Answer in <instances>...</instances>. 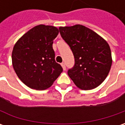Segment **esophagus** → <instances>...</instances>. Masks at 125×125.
I'll return each instance as SVG.
<instances>
[{
  "instance_id": "obj_1",
  "label": "esophagus",
  "mask_w": 125,
  "mask_h": 125,
  "mask_svg": "<svg viewBox=\"0 0 125 125\" xmlns=\"http://www.w3.org/2000/svg\"><path fill=\"white\" fill-rule=\"evenodd\" d=\"M61 66H62V67L63 70H66V67H65V63H64V62L61 63Z\"/></svg>"
}]
</instances>
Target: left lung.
I'll use <instances>...</instances> for the list:
<instances>
[{
	"mask_svg": "<svg viewBox=\"0 0 125 125\" xmlns=\"http://www.w3.org/2000/svg\"><path fill=\"white\" fill-rule=\"evenodd\" d=\"M62 39L70 46L75 64L67 74L81 90L95 88L108 76L112 65L110 46L103 37L83 25L60 26Z\"/></svg>",
	"mask_w": 125,
	"mask_h": 125,
	"instance_id": "8db88e82",
	"label": "left lung"
}]
</instances>
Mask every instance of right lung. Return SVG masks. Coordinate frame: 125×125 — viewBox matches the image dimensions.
Wrapping results in <instances>:
<instances>
[{
	"label": "right lung",
	"instance_id": "add662e5",
	"mask_svg": "<svg viewBox=\"0 0 125 125\" xmlns=\"http://www.w3.org/2000/svg\"><path fill=\"white\" fill-rule=\"evenodd\" d=\"M55 26L38 25L21 36L12 53L13 68L28 87L37 90L51 87L62 72L55 61L53 40L58 35Z\"/></svg>",
	"mask_w": 125,
	"mask_h": 125
}]
</instances>
